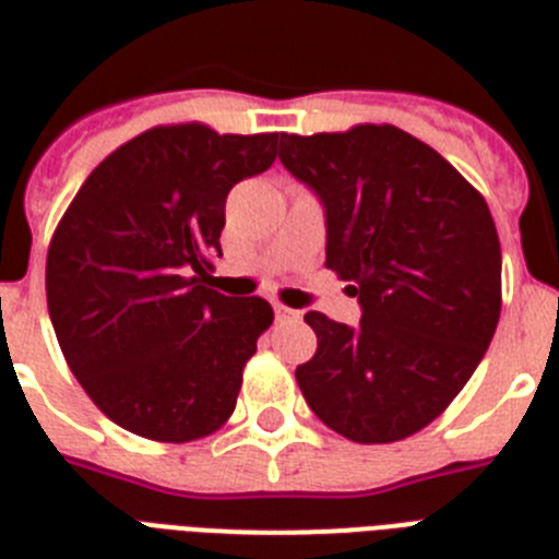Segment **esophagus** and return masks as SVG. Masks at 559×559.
Wrapping results in <instances>:
<instances>
[{"label":"esophagus","instance_id":"1","mask_svg":"<svg viewBox=\"0 0 559 559\" xmlns=\"http://www.w3.org/2000/svg\"><path fill=\"white\" fill-rule=\"evenodd\" d=\"M274 313H276V319H280V322H285V319H299V313H296V310L285 308V305H280V302L274 305Z\"/></svg>","mask_w":559,"mask_h":559}]
</instances>
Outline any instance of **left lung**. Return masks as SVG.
Returning a JSON list of instances; mask_svg holds the SVG:
<instances>
[{
    "label": "left lung",
    "instance_id": "8db88e82",
    "mask_svg": "<svg viewBox=\"0 0 559 559\" xmlns=\"http://www.w3.org/2000/svg\"><path fill=\"white\" fill-rule=\"evenodd\" d=\"M280 162L324 206L328 269L360 324L310 310L319 349L296 383L341 437L397 442L445 412L501 316V243L487 201L394 126L283 133Z\"/></svg>",
    "mask_w": 559,
    "mask_h": 559
}]
</instances>
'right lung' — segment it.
<instances>
[{"instance_id":"1","label":"right lung","mask_w":559,"mask_h":559,"mask_svg":"<svg viewBox=\"0 0 559 559\" xmlns=\"http://www.w3.org/2000/svg\"><path fill=\"white\" fill-rule=\"evenodd\" d=\"M280 133L151 128L92 170L47 254V308L69 369L117 426L190 442L231 417L274 322L260 296L206 288L226 195L269 170Z\"/></svg>"}]
</instances>
